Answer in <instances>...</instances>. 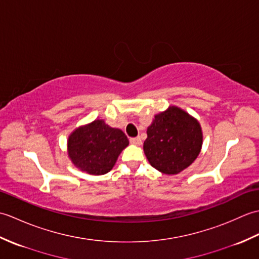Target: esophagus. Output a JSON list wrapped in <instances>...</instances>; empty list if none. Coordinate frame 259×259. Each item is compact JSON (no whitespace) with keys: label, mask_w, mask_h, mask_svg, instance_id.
Masks as SVG:
<instances>
[{"label":"esophagus","mask_w":259,"mask_h":259,"mask_svg":"<svg viewBox=\"0 0 259 259\" xmlns=\"http://www.w3.org/2000/svg\"><path fill=\"white\" fill-rule=\"evenodd\" d=\"M129 141H130V144L136 145V146H140V145H141L140 137H135V138H130Z\"/></svg>","instance_id":"1"}]
</instances>
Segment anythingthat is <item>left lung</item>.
Masks as SVG:
<instances>
[{"label": "left lung", "mask_w": 259, "mask_h": 259, "mask_svg": "<svg viewBox=\"0 0 259 259\" xmlns=\"http://www.w3.org/2000/svg\"><path fill=\"white\" fill-rule=\"evenodd\" d=\"M147 135L144 151L148 161L166 175L183 171L201 149L202 134L198 121L176 107L155 115Z\"/></svg>", "instance_id": "1"}]
</instances>
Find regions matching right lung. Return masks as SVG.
I'll return each mask as SVG.
<instances>
[{"label": "right lung", "instance_id": "1", "mask_svg": "<svg viewBox=\"0 0 259 259\" xmlns=\"http://www.w3.org/2000/svg\"><path fill=\"white\" fill-rule=\"evenodd\" d=\"M128 145V138L120 129L111 128L103 120H95L69 137L68 150L76 167L99 176L112 169L120 152Z\"/></svg>", "mask_w": 259, "mask_h": 259}]
</instances>
